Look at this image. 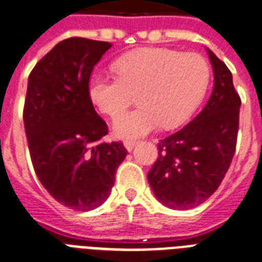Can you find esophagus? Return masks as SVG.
Returning <instances> with one entry per match:
<instances>
[{
    "label": "esophagus",
    "mask_w": 262,
    "mask_h": 262,
    "mask_svg": "<svg viewBox=\"0 0 262 262\" xmlns=\"http://www.w3.org/2000/svg\"><path fill=\"white\" fill-rule=\"evenodd\" d=\"M136 144H137V141H135V140H126V141L123 143V145H125V148H126L127 151H132V149L135 148Z\"/></svg>",
    "instance_id": "esophagus-1"
}]
</instances>
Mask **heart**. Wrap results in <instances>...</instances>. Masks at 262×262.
I'll return each mask as SVG.
<instances>
[{
	"label": "heart",
	"instance_id": "b5f03b06",
	"mask_svg": "<svg viewBox=\"0 0 262 262\" xmlns=\"http://www.w3.org/2000/svg\"><path fill=\"white\" fill-rule=\"evenodd\" d=\"M113 69L117 77L93 74L88 93L108 117L122 112L136 95L139 107L114 119V136L123 140L139 139L159 125H183L201 104L210 81L205 57L163 48L130 52L115 60Z\"/></svg>",
	"mask_w": 262,
	"mask_h": 262
}]
</instances>
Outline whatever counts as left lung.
Returning a JSON list of instances; mask_svg holds the SVG:
<instances>
[{
    "mask_svg": "<svg viewBox=\"0 0 262 262\" xmlns=\"http://www.w3.org/2000/svg\"><path fill=\"white\" fill-rule=\"evenodd\" d=\"M214 88L205 108L183 129L158 144V159L148 171L155 196L167 207L187 210L215 192L236 148L241 97L224 61L207 49Z\"/></svg>",
    "mask_w": 262,
    "mask_h": 262,
    "instance_id": "1",
    "label": "left lung"
}]
</instances>
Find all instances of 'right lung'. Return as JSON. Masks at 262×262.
<instances>
[{
    "label": "right lung",
    "instance_id": "right-lung-1",
    "mask_svg": "<svg viewBox=\"0 0 262 262\" xmlns=\"http://www.w3.org/2000/svg\"><path fill=\"white\" fill-rule=\"evenodd\" d=\"M104 41L67 38L30 73L23 121L34 170L56 201L78 211L108 198L126 157L121 141L103 143L107 123L95 111L88 85Z\"/></svg>",
    "mask_w": 262,
    "mask_h": 262
}]
</instances>
